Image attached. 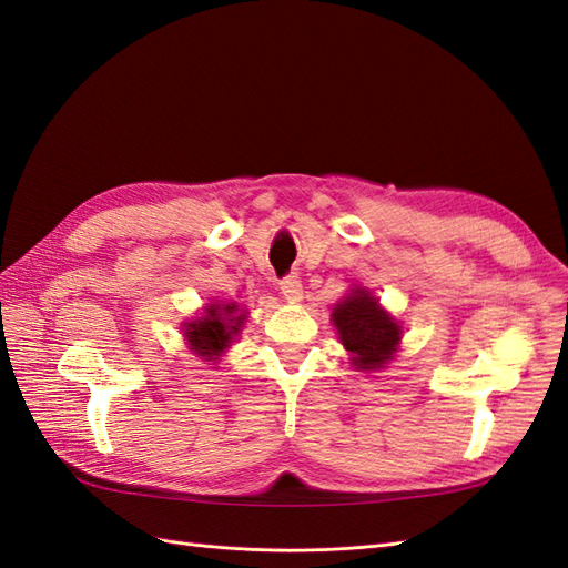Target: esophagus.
Segmentation results:
<instances>
[{"mask_svg": "<svg viewBox=\"0 0 568 568\" xmlns=\"http://www.w3.org/2000/svg\"><path fill=\"white\" fill-rule=\"evenodd\" d=\"M281 293L287 302H297L302 297V281L297 275H287V278L281 281Z\"/></svg>", "mask_w": 568, "mask_h": 568, "instance_id": "34e87169", "label": "esophagus"}]
</instances>
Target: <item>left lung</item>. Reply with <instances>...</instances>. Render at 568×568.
Instances as JSON below:
<instances>
[{
	"label": "left lung",
	"instance_id": "1",
	"mask_svg": "<svg viewBox=\"0 0 568 568\" xmlns=\"http://www.w3.org/2000/svg\"><path fill=\"white\" fill-rule=\"evenodd\" d=\"M331 316L345 351L353 353V365H357V369H379L394 357L400 341V326L367 290H353Z\"/></svg>",
	"mask_w": 568,
	"mask_h": 568
}]
</instances>
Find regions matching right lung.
Segmentation results:
<instances>
[{
  "label": "right lung",
  "mask_w": 568,
  "mask_h": 568,
  "mask_svg": "<svg viewBox=\"0 0 568 568\" xmlns=\"http://www.w3.org/2000/svg\"><path fill=\"white\" fill-rule=\"evenodd\" d=\"M244 314H237V304H211L199 322L184 326V336L192 351L201 357H217L240 331Z\"/></svg>",
  "instance_id": "obj_1"
}]
</instances>
